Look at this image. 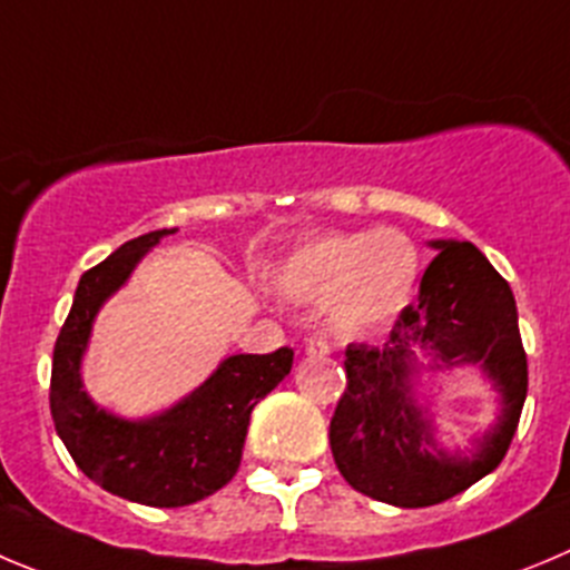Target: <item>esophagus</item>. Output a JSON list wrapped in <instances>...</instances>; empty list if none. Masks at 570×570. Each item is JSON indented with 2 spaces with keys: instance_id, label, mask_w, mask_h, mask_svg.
I'll return each mask as SVG.
<instances>
[{
  "instance_id": "esophagus-1",
  "label": "esophagus",
  "mask_w": 570,
  "mask_h": 570,
  "mask_svg": "<svg viewBox=\"0 0 570 570\" xmlns=\"http://www.w3.org/2000/svg\"><path fill=\"white\" fill-rule=\"evenodd\" d=\"M303 351H306L309 357H326L328 343L323 337H317V334H309V337H306V343H303Z\"/></svg>"
}]
</instances>
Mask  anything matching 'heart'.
<instances>
[{
	"instance_id": "b5f03b06",
	"label": "heart",
	"mask_w": 570,
	"mask_h": 570,
	"mask_svg": "<svg viewBox=\"0 0 570 570\" xmlns=\"http://www.w3.org/2000/svg\"><path fill=\"white\" fill-rule=\"evenodd\" d=\"M419 278V249L405 233H334L297 247L275 269L273 286L301 303H326L337 337H368L396 321Z\"/></svg>"
}]
</instances>
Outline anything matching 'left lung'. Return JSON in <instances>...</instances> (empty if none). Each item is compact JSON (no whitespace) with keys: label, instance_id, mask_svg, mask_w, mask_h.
Segmentation results:
<instances>
[{"label":"left lung","instance_id":"left-lung-1","mask_svg":"<svg viewBox=\"0 0 570 570\" xmlns=\"http://www.w3.org/2000/svg\"><path fill=\"white\" fill-rule=\"evenodd\" d=\"M430 247L439 255L387 343L345 348V393L328 428L340 475L357 492L402 509L450 501L501 464L529 391L507 281L475 244L439 238ZM419 358L431 370L478 364L502 393V416L470 454H450L434 441L432 417L417 405Z\"/></svg>","mask_w":570,"mask_h":570}]
</instances>
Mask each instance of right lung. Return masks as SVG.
<instances>
[{
  "label": "right lung",
  "instance_id": "obj_1",
  "mask_svg": "<svg viewBox=\"0 0 570 570\" xmlns=\"http://www.w3.org/2000/svg\"><path fill=\"white\" fill-rule=\"evenodd\" d=\"M171 233L177 230L131 238L81 275L56 340L50 376L52 422L78 470L117 498L157 509L188 507L233 481L249 413L292 368V348L236 354L157 416L120 419L95 405L81 380L95 317L142 255Z\"/></svg>",
  "mask_w": 570,
  "mask_h": 570
}]
</instances>
